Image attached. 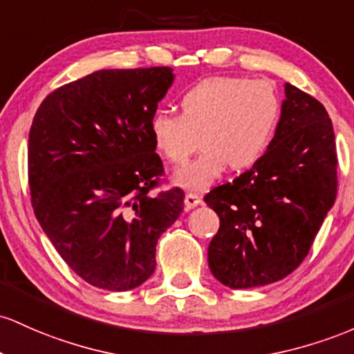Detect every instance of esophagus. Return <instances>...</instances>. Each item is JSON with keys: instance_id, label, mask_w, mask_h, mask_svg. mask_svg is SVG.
I'll list each match as a JSON object with an SVG mask.
<instances>
[{"instance_id": "1", "label": "esophagus", "mask_w": 354, "mask_h": 354, "mask_svg": "<svg viewBox=\"0 0 354 354\" xmlns=\"http://www.w3.org/2000/svg\"><path fill=\"white\" fill-rule=\"evenodd\" d=\"M184 202H185V209L190 210V209L197 207V205H201V204H202V197H201V196H197V194H192V192H190V194H185Z\"/></svg>"}]
</instances>
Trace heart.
<instances>
[{
    "label": "heart",
    "mask_w": 354,
    "mask_h": 354,
    "mask_svg": "<svg viewBox=\"0 0 354 354\" xmlns=\"http://www.w3.org/2000/svg\"><path fill=\"white\" fill-rule=\"evenodd\" d=\"M182 113L157 112L150 137L158 153L182 164L198 147L196 160L182 165L174 182L182 189L204 190L232 167L256 165L271 147L281 120L279 93L269 82L244 77H209L182 95Z\"/></svg>",
    "instance_id": "obj_1"
}]
</instances>
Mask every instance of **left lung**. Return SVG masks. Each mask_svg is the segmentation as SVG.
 <instances>
[{
	"mask_svg": "<svg viewBox=\"0 0 354 354\" xmlns=\"http://www.w3.org/2000/svg\"><path fill=\"white\" fill-rule=\"evenodd\" d=\"M286 100L266 156L204 197L221 225L209 268L232 289L284 279L304 261L337 192L336 144L323 105L284 85Z\"/></svg>",
	"mask_w": 354,
	"mask_h": 354,
	"instance_id": "obj_1",
	"label": "left lung"
}]
</instances>
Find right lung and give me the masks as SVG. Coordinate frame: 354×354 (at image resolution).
<instances>
[{
    "instance_id": "right-lung-1",
    "label": "right lung",
    "mask_w": 354,
    "mask_h": 354,
    "mask_svg": "<svg viewBox=\"0 0 354 354\" xmlns=\"http://www.w3.org/2000/svg\"><path fill=\"white\" fill-rule=\"evenodd\" d=\"M172 68L98 70L51 91L28 138L35 216L83 281L129 291L156 271V245L184 210L182 189L149 196L164 174L150 118Z\"/></svg>"
}]
</instances>
